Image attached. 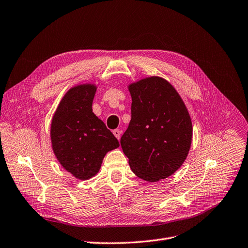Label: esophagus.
I'll return each instance as SVG.
<instances>
[{"mask_svg": "<svg viewBox=\"0 0 248 248\" xmlns=\"http://www.w3.org/2000/svg\"><path fill=\"white\" fill-rule=\"evenodd\" d=\"M113 134L115 135V137L119 140H120V137H121V130L120 129H115L113 131Z\"/></svg>", "mask_w": 248, "mask_h": 248, "instance_id": "34e87169", "label": "esophagus"}]
</instances>
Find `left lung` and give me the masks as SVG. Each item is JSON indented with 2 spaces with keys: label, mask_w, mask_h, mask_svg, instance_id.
<instances>
[{
  "label": "left lung",
  "mask_w": 248,
  "mask_h": 248,
  "mask_svg": "<svg viewBox=\"0 0 248 248\" xmlns=\"http://www.w3.org/2000/svg\"><path fill=\"white\" fill-rule=\"evenodd\" d=\"M131 120L121 137L132 172L148 182L173 175L185 162L192 141L189 113L174 86L160 76L128 84Z\"/></svg>",
  "instance_id": "obj_1"
}]
</instances>
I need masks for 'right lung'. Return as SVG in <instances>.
<instances>
[{
    "mask_svg": "<svg viewBox=\"0 0 248 248\" xmlns=\"http://www.w3.org/2000/svg\"><path fill=\"white\" fill-rule=\"evenodd\" d=\"M96 88L94 83L72 86L59 103L49 130L58 162L79 180L95 176L107 153L120 145L93 112Z\"/></svg>",
    "mask_w": 248,
    "mask_h": 248,
    "instance_id": "right-lung-1",
    "label": "right lung"
}]
</instances>
